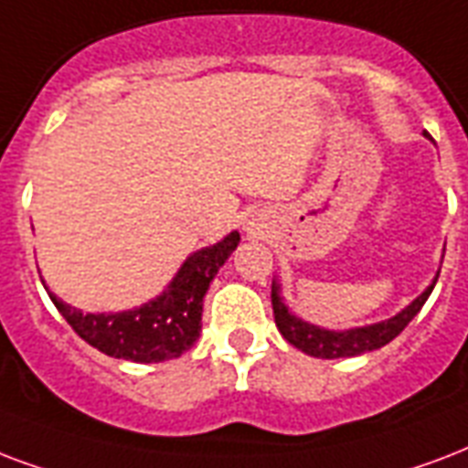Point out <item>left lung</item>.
I'll list each match as a JSON object with an SVG mask.
<instances>
[{
    "label": "left lung",
    "mask_w": 468,
    "mask_h": 468,
    "mask_svg": "<svg viewBox=\"0 0 468 468\" xmlns=\"http://www.w3.org/2000/svg\"><path fill=\"white\" fill-rule=\"evenodd\" d=\"M440 277V274H437ZM437 280L427 287V290L420 294V297L402 309L398 316H392L388 321H380V324H370V326H363V329H348V331H326L316 329L312 324L297 319L294 314H290V309L282 304L280 292H277V284H272V312H274V324L280 334L292 346H297L299 351L309 353L314 358H351V356H361V353L376 351L380 346L390 344L392 338L402 334V329L408 326L410 321L415 319L417 312L422 309L427 297L432 294Z\"/></svg>",
    "instance_id": "1"
}]
</instances>
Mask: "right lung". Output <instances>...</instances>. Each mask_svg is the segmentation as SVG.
<instances>
[{
  "label": "right lung",
  "instance_id": "right-lung-1",
  "mask_svg": "<svg viewBox=\"0 0 468 468\" xmlns=\"http://www.w3.org/2000/svg\"><path fill=\"white\" fill-rule=\"evenodd\" d=\"M238 242L240 235L230 233L218 245L194 252L162 297L132 312L83 314L53 294L48 297L70 329L105 356L134 363L171 361L196 344L201 334L206 292Z\"/></svg>",
  "mask_w": 468,
  "mask_h": 468
}]
</instances>
